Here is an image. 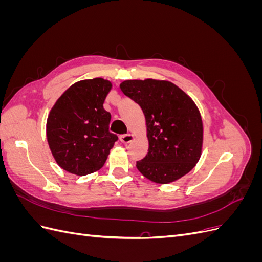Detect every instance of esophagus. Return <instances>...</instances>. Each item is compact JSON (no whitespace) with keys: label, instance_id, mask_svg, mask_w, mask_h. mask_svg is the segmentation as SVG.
Listing matches in <instances>:
<instances>
[{"label":"esophagus","instance_id":"34e87169","mask_svg":"<svg viewBox=\"0 0 262 262\" xmlns=\"http://www.w3.org/2000/svg\"><path fill=\"white\" fill-rule=\"evenodd\" d=\"M132 140H133L132 134H122V136L120 137V141L122 142V143H124V144L130 143Z\"/></svg>","mask_w":262,"mask_h":262}]
</instances>
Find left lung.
<instances>
[{
	"label": "left lung",
	"mask_w": 262,
	"mask_h": 262,
	"mask_svg": "<svg viewBox=\"0 0 262 262\" xmlns=\"http://www.w3.org/2000/svg\"><path fill=\"white\" fill-rule=\"evenodd\" d=\"M120 90L145 117L148 153L137 162L139 171L157 184L188 173L199 161L203 140L201 116L192 99L175 84L152 78L124 81Z\"/></svg>",
	"instance_id": "8db88e82"
}]
</instances>
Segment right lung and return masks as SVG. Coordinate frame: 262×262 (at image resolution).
Listing matches in <instances>:
<instances>
[{"label": "right lung", "mask_w": 262, "mask_h": 262, "mask_svg": "<svg viewBox=\"0 0 262 262\" xmlns=\"http://www.w3.org/2000/svg\"><path fill=\"white\" fill-rule=\"evenodd\" d=\"M112 83L104 78L73 84L61 95L47 120V139L61 168L78 176L104 166L118 140L109 132L110 114L104 101Z\"/></svg>", "instance_id": "right-lung-1"}]
</instances>
